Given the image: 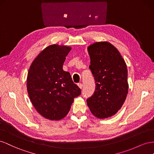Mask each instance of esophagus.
I'll return each instance as SVG.
<instances>
[{
	"label": "esophagus",
	"instance_id": "34e87169",
	"mask_svg": "<svg viewBox=\"0 0 154 154\" xmlns=\"http://www.w3.org/2000/svg\"><path fill=\"white\" fill-rule=\"evenodd\" d=\"M78 86H79V88H81V89H82V87H83V85L82 84V83H78Z\"/></svg>",
	"mask_w": 154,
	"mask_h": 154
}]
</instances>
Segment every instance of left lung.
<instances>
[{
    "label": "left lung",
    "mask_w": 154,
    "mask_h": 154,
    "mask_svg": "<svg viewBox=\"0 0 154 154\" xmlns=\"http://www.w3.org/2000/svg\"><path fill=\"white\" fill-rule=\"evenodd\" d=\"M89 68L94 77L95 90L87 104L100 119L111 117L119 110L128 94V70L116 47L108 42H95L88 48Z\"/></svg>",
    "instance_id": "obj_1"
}]
</instances>
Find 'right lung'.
<instances>
[{"label": "right lung", "mask_w": 154, "mask_h": 154, "mask_svg": "<svg viewBox=\"0 0 154 154\" xmlns=\"http://www.w3.org/2000/svg\"><path fill=\"white\" fill-rule=\"evenodd\" d=\"M71 48L54 45L42 50L30 66L27 90L36 110L50 120L67 115L81 91L63 66Z\"/></svg>", "instance_id": "1"}]
</instances>
